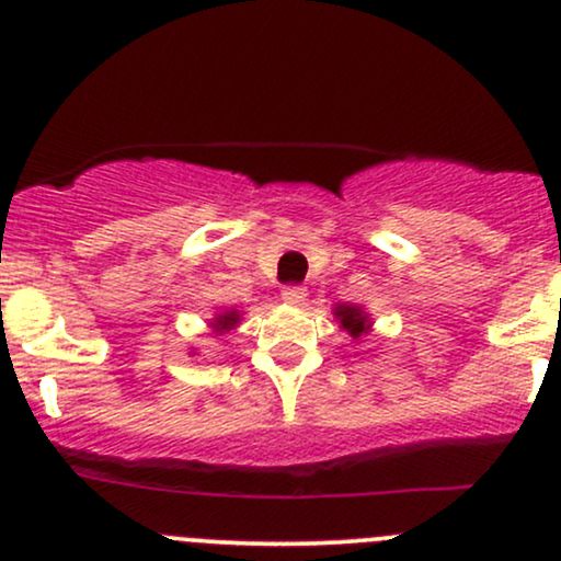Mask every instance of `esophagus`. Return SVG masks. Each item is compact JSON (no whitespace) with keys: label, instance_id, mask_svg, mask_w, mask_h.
<instances>
[{"label":"esophagus","instance_id":"1","mask_svg":"<svg viewBox=\"0 0 561 561\" xmlns=\"http://www.w3.org/2000/svg\"><path fill=\"white\" fill-rule=\"evenodd\" d=\"M306 295H308V289L300 287V285L282 287V300L289 302V306H300V302L306 300Z\"/></svg>","mask_w":561,"mask_h":561}]
</instances>
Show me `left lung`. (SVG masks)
Here are the masks:
<instances>
[{"mask_svg": "<svg viewBox=\"0 0 561 561\" xmlns=\"http://www.w3.org/2000/svg\"><path fill=\"white\" fill-rule=\"evenodd\" d=\"M332 313L351 340L366 337V334L371 332V324H375V321H371V313L366 311L364 306H356V302H337V306L332 308Z\"/></svg>", "mask_w": 561, "mask_h": 561, "instance_id": "left-lung-1", "label": "left lung"}]
</instances>
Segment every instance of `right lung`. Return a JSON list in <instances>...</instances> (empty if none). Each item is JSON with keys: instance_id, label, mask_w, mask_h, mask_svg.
I'll use <instances>...</instances> for the list:
<instances>
[{"instance_id": "1", "label": "right lung", "mask_w": 561, "mask_h": 561, "mask_svg": "<svg viewBox=\"0 0 561 561\" xmlns=\"http://www.w3.org/2000/svg\"><path fill=\"white\" fill-rule=\"evenodd\" d=\"M240 321H242V311H237V308H227V311L216 313V317L210 319L208 324H210V330H214L216 334H224V332H229V330H237V327H240ZM190 356H195V351H192Z\"/></svg>"}]
</instances>
